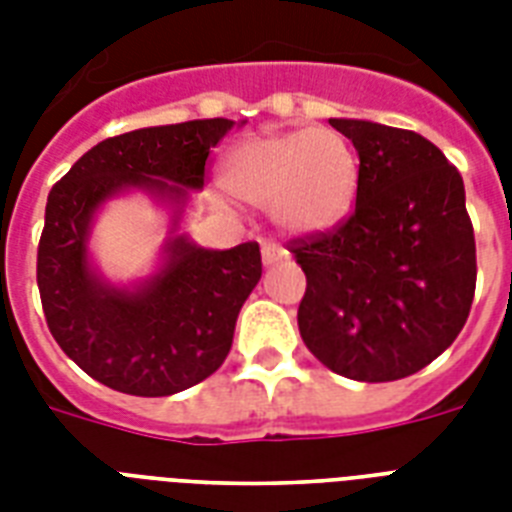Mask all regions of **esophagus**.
<instances>
[{
  "mask_svg": "<svg viewBox=\"0 0 512 512\" xmlns=\"http://www.w3.org/2000/svg\"><path fill=\"white\" fill-rule=\"evenodd\" d=\"M287 257H289L287 249L276 247L273 241H263V263L265 265H276V263H281V260H287Z\"/></svg>",
  "mask_w": 512,
  "mask_h": 512,
  "instance_id": "1",
  "label": "esophagus"
}]
</instances>
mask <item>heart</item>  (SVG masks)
Wrapping results in <instances>:
<instances>
[{
    "instance_id": "heart-1",
    "label": "heart",
    "mask_w": 512,
    "mask_h": 512,
    "mask_svg": "<svg viewBox=\"0 0 512 512\" xmlns=\"http://www.w3.org/2000/svg\"><path fill=\"white\" fill-rule=\"evenodd\" d=\"M223 185L249 207L271 209L281 231L335 228L358 191V154L332 127L252 135L225 154Z\"/></svg>"
}]
</instances>
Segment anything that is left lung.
<instances>
[{
  "mask_svg": "<svg viewBox=\"0 0 512 512\" xmlns=\"http://www.w3.org/2000/svg\"><path fill=\"white\" fill-rule=\"evenodd\" d=\"M358 151L356 209L332 231L289 241L305 271L303 342L358 382L409 377L468 321L476 236L465 185L430 140L361 119H329Z\"/></svg>",
  "mask_w": 512,
  "mask_h": 512,
  "instance_id": "left-lung-1",
  "label": "left lung"
}]
</instances>
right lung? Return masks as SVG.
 <instances>
[{
  "label": "right lung",
  "instance_id": "right-lung-1",
  "mask_svg": "<svg viewBox=\"0 0 512 512\" xmlns=\"http://www.w3.org/2000/svg\"><path fill=\"white\" fill-rule=\"evenodd\" d=\"M231 127V119H193L124 132L52 185L36 284L52 337L92 380L130 396H172L228 356L241 305L263 276L257 241L204 249L172 236L162 271L138 289H116L92 273L87 236L95 209L127 188L170 199L177 225L188 188H204L209 151Z\"/></svg>",
  "mask_w": 512,
  "mask_h": 512
}]
</instances>
